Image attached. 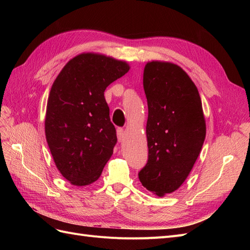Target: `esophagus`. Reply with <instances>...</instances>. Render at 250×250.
<instances>
[{
	"mask_svg": "<svg viewBox=\"0 0 250 250\" xmlns=\"http://www.w3.org/2000/svg\"><path fill=\"white\" fill-rule=\"evenodd\" d=\"M117 135H118V141L120 143L124 141V139H125V132H124V130L122 129V128H119V129L117 130Z\"/></svg>",
	"mask_w": 250,
	"mask_h": 250,
	"instance_id": "esophagus-1",
	"label": "esophagus"
}]
</instances>
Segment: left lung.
Wrapping results in <instances>:
<instances>
[{"label": "left lung", "mask_w": 250, "mask_h": 250, "mask_svg": "<svg viewBox=\"0 0 250 250\" xmlns=\"http://www.w3.org/2000/svg\"><path fill=\"white\" fill-rule=\"evenodd\" d=\"M148 103V162L143 187L158 197L175 192L194 167L207 133L198 89L175 63L153 60L143 77Z\"/></svg>", "instance_id": "obj_1"}]
</instances>
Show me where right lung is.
<instances>
[{
	"label": "right lung",
	"mask_w": 250,
	"mask_h": 250,
	"mask_svg": "<svg viewBox=\"0 0 250 250\" xmlns=\"http://www.w3.org/2000/svg\"><path fill=\"white\" fill-rule=\"evenodd\" d=\"M129 69L124 60L84 52L53 82L44 133L56 168L73 186L95 183L112 155L117 132L104 92Z\"/></svg>",
	"instance_id": "1"
}]
</instances>
